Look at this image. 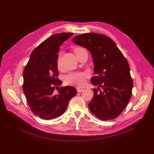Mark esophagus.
I'll list each match as a JSON object with an SVG mask.
<instances>
[{"label":"esophagus","mask_w":154,"mask_h":154,"mask_svg":"<svg viewBox=\"0 0 154 154\" xmlns=\"http://www.w3.org/2000/svg\"><path fill=\"white\" fill-rule=\"evenodd\" d=\"M76 89H77V91L79 92H82V91H84V89L82 88H80V87H77V88H76Z\"/></svg>","instance_id":"34e87169"}]
</instances>
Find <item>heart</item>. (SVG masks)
Masks as SVG:
<instances>
[{"mask_svg": "<svg viewBox=\"0 0 154 154\" xmlns=\"http://www.w3.org/2000/svg\"><path fill=\"white\" fill-rule=\"evenodd\" d=\"M82 48H75L74 49V53H76ZM62 57V52L60 51L58 53L57 60V65L58 68H60L61 66V60ZM88 75L86 73L84 72H72L66 75L65 77L64 81L66 84L69 85H73L76 86H81L84 84L85 82V79L88 77Z\"/></svg>", "mask_w": 154, "mask_h": 154, "instance_id": "heart-1", "label": "heart"}]
</instances>
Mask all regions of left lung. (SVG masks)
Here are the masks:
<instances>
[{"mask_svg": "<svg viewBox=\"0 0 154 154\" xmlns=\"http://www.w3.org/2000/svg\"><path fill=\"white\" fill-rule=\"evenodd\" d=\"M72 42L91 52L94 65L96 76L91 81L98 88L93 89L94 95L88 104L90 111L100 119L116 118L132 94L133 80L126 59L115 42L104 35L85 33L73 38Z\"/></svg>", "mask_w": 154, "mask_h": 154, "instance_id": "1", "label": "left lung"}]
</instances>
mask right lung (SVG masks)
Listing matches in <instances>:
<instances>
[{"label": "right lung", "mask_w": 154, "mask_h": 154, "mask_svg": "<svg viewBox=\"0 0 154 154\" xmlns=\"http://www.w3.org/2000/svg\"><path fill=\"white\" fill-rule=\"evenodd\" d=\"M73 33L61 32L45 39L32 51L23 71V89L31 111L45 119L62 115L70 100L77 94L71 86L55 88L62 84L58 79L57 60L60 46Z\"/></svg>", "instance_id": "right-lung-1"}]
</instances>
